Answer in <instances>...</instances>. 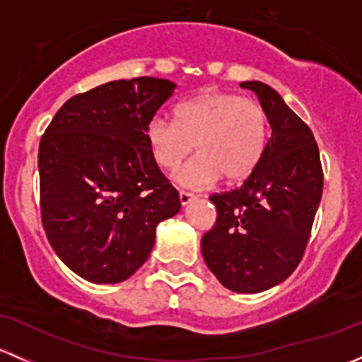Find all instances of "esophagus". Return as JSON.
I'll list each match as a JSON object with an SVG mask.
<instances>
[{
  "mask_svg": "<svg viewBox=\"0 0 362 362\" xmlns=\"http://www.w3.org/2000/svg\"><path fill=\"white\" fill-rule=\"evenodd\" d=\"M180 204L182 206H187L189 203H192L196 199V196L192 194V192H187V191H180Z\"/></svg>",
  "mask_w": 362,
  "mask_h": 362,
  "instance_id": "obj_1",
  "label": "esophagus"
}]
</instances>
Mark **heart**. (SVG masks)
I'll return each mask as SVG.
<instances>
[{
    "mask_svg": "<svg viewBox=\"0 0 362 362\" xmlns=\"http://www.w3.org/2000/svg\"><path fill=\"white\" fill-rule=\"evenodd\" d=\"M268 120L255 101L208 90L175 108V122L152 117L145 127L152 159L175 170L192 148L198 158L173 175L184 187L206 189L222 177L242 182L257 168L266 148Z\"/></svg>",
    "mask_w": 362,
    "mask_h": 362,
    "instance_id": "1",
    "label": "heart"
}]
</instances>
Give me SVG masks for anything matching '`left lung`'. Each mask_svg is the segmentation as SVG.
I'll return each mask as SVG.
<instances>
[{
	"label": "left lung",
	"mask_w": 362,
	"mask_h": 362,
	"mask_svg": "<svg viewBox=\"0 0 362 362\" xmlns=\"http://www.w3.org/2000/svg\"><path fill=\"white\" fill-rule=\"evenodd\" d=\"M255 93L272 136L242 187L211 196L217 222L202 238L203 259L233 293L255 294L282 284L299 264L322 198V166L310 127L266 83Z\"/></svg>",
	"instance_id": "8db88e82"
}]
</instances>
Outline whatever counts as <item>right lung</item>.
<instances>
[{
  "instance_id": "1",
  "label": "right lung",
  "mask_w": 362,
  "mask_h": 362,
  "mask_svg": "<svg viewBox=\"0 0 362 362\" xmlns=\"http://www.w3.org/2000/svg\"><path fill=\"white\" fill-rule=\"evenodd\" d=\"M175 89L154 76L103 83L68 100L42 136L43 229L61 261L87 282L129 279L151 255L159 222L180 211L145 138Z\"/></svg>"
}]
</instances>
